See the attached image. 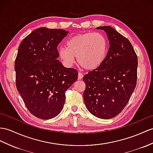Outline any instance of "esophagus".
I'll list each match as a JSON object with an SVG mask.
<instances>
[{
  "instance_id": "34e87169",
  "label": "esophagus",
  "mask_w": 153,
  "mask_h": 153,
  "mask_svg": "<svg viewBox=\"0 0 153 153\" xmlns=\"http://www.w3.org/2000/svg\"><path fill=\"white\" fill-rule=\"evenodd\" d=\"M82 78H83V74L79 72V74H78V79L81 80V79H82Z\"/></svg>"
}]
</instances>
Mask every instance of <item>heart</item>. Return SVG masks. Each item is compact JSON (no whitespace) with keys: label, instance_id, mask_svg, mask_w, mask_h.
Wrapping results in <instances>:
<instances>
[{"label":"heart","instance_id":"obj_1","mask_svg":"<svg viewBox=\"0 0 153 153\" xmlns=\"http://www.w3.org/2000/svg\"><path fill=\"white\" fill-rule=\"evenodd\" d=\"M107 53V40L98 32L74 36L68 41L67 47H61L58 50L59 58L66 66H72L74 57H77L78 64L87 70L99 68L105 60Z\"/></svg>","mask_w":153,"mask_h":153}]
</instances>
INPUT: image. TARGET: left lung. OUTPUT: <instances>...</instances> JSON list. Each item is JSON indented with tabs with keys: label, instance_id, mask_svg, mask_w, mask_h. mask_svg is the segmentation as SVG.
I'll return each mask as SVG.
<instances>
[{
	"label": "left lung",
	"instance_id": "1",
	"mask_svg": "<svg viewBox=\"0 0 153 153\" xmlns=\"http://www.w3.org/2000/svg\"><path fill=\"white\" fill-rule=\"evenodd\" d=\"M106 33L110 47L105 60L84 75V100L95 117L109 120L127 105L136 88L137 58L127 38L109 26L96 28Z\"/></svg>",
	"mask_w": 153,
	"mask_h": 153
}]
</instances>
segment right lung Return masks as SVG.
Returning a JSON list of instances; mask_svg holds the SVG:
<instances>
[{
	"instance_id": "add662e5",
	"label": "right lung",
	"mask_w": 153,
	"mask_h": 153,
	"mask_svg": "<svg viewBox=\"0 0 153 153\" xmlns=\"http://www.w3.org/2000/svg\"><path fill=\"white\" fill-rule=\"evenodd\" d=\"M62 29L41 27L22 41L15 62L16 87L32 115L49 120L60 113L65 91L78 79L73 68L57 58V47L68 35Z\"/></svg>"
}]
</instances>
